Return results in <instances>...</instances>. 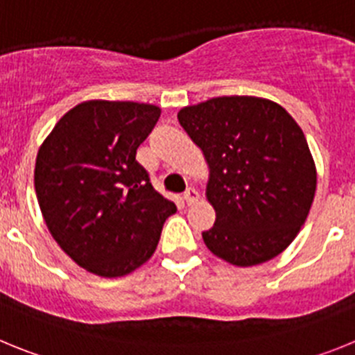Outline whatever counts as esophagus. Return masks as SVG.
Here are the masks:
<instances>
[{"label": "esophagus", "instance_id": "esophagus-1", "mask_svg": "<svg viewBox=\"0 0 355 355\" xmlns=\"http://www.w3.org/2000/svg\"><path fill=\"white\" fill-rule=\"evenodd\" d=\"M183 200L187 202L188 206L196 205L197 200H199V192H197V190H193V188H188L187 192H184V196H183Z\"/></svg>", "mask_w": 355, "mask_h": 355}]
</instances>
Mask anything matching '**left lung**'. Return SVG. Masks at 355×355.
<instances>
[{
    "instance_id": "left-lung-1",
    "label": "left lung",
    "mask_w": 355,
    "mask_h": 355,
    "mask_svg": "<svg viewBox=\"0 0 355 355\" xmlns=\"http://www.w3.org/2000/svg\"><path fill=\"white\" fill-rule=\"evenodd\" d=\"M178 121L209 168L206 199L216 218L202 233L206 247L234 266L279 256L299 234L316 192L315 159L299 124L256 96L184 106Z\"/></svg>"
}]
</instances>
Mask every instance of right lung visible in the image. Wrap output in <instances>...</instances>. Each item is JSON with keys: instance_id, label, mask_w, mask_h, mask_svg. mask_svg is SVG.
Segmentation results:
<instances>
[{"instance_id": "obj_1", "label": "right lung", "mask_w": 355, "mask_h": 355, "mask_svg": "<svg viewBox=\"0 0 355 355\" xmlns=\"http://www.w3.org/2000/svg\"><path fill=\"white\" fill-rule=\"evenodd\" d=\"M159 106L92 99L71 108L39 147L35 192L60 249L90 274L122 277L155 254L175 205L135 156Z\"/></svg>"}]
</instances>
